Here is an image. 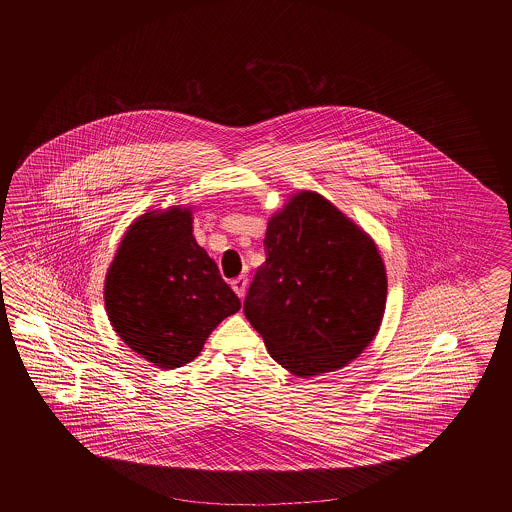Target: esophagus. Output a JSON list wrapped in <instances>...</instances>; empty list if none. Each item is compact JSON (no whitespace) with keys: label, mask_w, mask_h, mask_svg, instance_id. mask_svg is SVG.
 <instances>
[{"label":"esophagus","mask_w":512,"mask_h":512,"mask_svg":"<svg viewBox=\"0 0 512 512\" xmlns=\"http://www.w3.org/2000/svg\"><path fill=\"white\" fill-rule=\"evenodd\" d=\"M231 287H233L234 293L242 298V296L246 295L248 278H246V276H240V278L233 279V281H231Z\"/></svg>","instance_id":"obj_1"}]
</instances>
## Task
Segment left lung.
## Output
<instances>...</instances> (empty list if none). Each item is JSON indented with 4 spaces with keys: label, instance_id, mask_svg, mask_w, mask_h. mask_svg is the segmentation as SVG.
<instances>
[{
    "label": "left lung",
    "instance_id": "1",
    "mask_svg": "<svg viewBox=\"0 0 512 512\" xmlns=\"http://www.w3.org/2000/svg\"><path fill=\"white\" fill-rule=\"evenodd\" d=\"M264 251L244 313L270 357L298 377L355 360L375 338L387 302L372 238L323 195L300 191L270 217Z\"/></svg>",
    "mask_w": 512,
    "mask_h": 512
}]
</instances>
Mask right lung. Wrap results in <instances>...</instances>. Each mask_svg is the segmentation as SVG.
<instances>
[{"label":"right lung","mask_w":512,"mask_h":512,"mask_svg":"<svg viewBox=\"0 0 512 512\" xmlns=\"http://www.w3.org/2000/svg\"><path fill=\"white\" fill-rule=\"evenodd\" d=\"M189 208L148 212L127 229L105 279L116 334L157 368H180L240 300L193 236Z\"/></svg>","instance_id":"1"}]
</instances>
